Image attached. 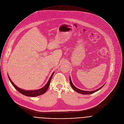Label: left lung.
Here are the masks:
<instances>
[{
  "label": "left lung",
  "mask_w": 124,
  "mask_h": 124,
  "mask_svg": "<svg viewBox=\"0 0 124 124\" xmlns=\"http://www.w3.org/2000/svg\"><path fill=\"white\" fill-rule=\"evenodd\" d=\"M70 85L72 86V87L73 88V89L76 91V92H77L78 93H80V94H84V95H88V94H92L93 93H95V92L99 90L100 89H101L104 85L105 84H104V85H102L101 87H100L99 88L95 90H93V91H85V90H81V89H79L77 87H76L73 84V83L72 82V81H71V78L70 77Z\"/></svg>",
  "instance_id": "1"
}]
</instances>
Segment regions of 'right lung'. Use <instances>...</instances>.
<instances>
[{
    "instance_id": "obj_1",
    "label": "right lung",
    "mask_w": 124,
    "mask_h": 124,
    "mask_svg": "<svg viewBox=\"0 0 124 124\" xmlns=\"http://www.w3.org/2000/svg\"><path fill=\"white\" fill-rule=\"evenodd\" d=\"M54 73V72L52 74V75H51V77H50L48 82H47L46 85L44 87H43L42 88H40V89H38V90H23V89H22L21 88H20L19 87L17 86L13 83L12 82L10 78H9V76L8 75V78H9V80H10V82H11L12 85H13V86L15 88V89L17 90H18L21 94H23L25 96L33 97H37V96H40L41 95L43 94L44 93H45L46 91V90H47V89H48V88L49 86L50 83L51 78H52V76H53Z\"/></svg>"
}]
</instances>
